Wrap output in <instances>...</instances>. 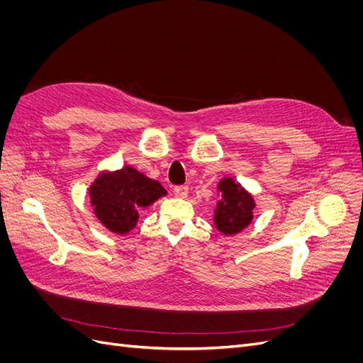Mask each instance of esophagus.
I'll return each mask as SVG.
<instances>
[{"label":"esophagus","instance_id":"obj_1","mask_svg":"<svg viewBox=\"0 0 363 363\" xmlns=\"http://www.w3.org/2000/svg\"><path fill=\"white\" fill-rule=\"evenodd\" d=\"M174 194H175V197H178V199H185L186 194H188V186H186V185L175 186V188H174Z\"/></svg>","mask_w":363,"mask_h":363}]
</instances>
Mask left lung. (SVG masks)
<instances>
[{"label": "left lung", "instance_id": "obj_1", "mask_svg": "<svg viewBox=\"0 0 363 363\" xmlns=\"http://www.w3.org/2000/svg\"><path fill=\"white\" fill-rule=\"evenodd\" d=\"M218 189L222 200L218 201L215 208V226L223 235H235L252 223L256 206L255 199L241 184L230 177L219 181Z\"/></svg>", "mask_w": 363, "mask_h": 363}]
</instances>
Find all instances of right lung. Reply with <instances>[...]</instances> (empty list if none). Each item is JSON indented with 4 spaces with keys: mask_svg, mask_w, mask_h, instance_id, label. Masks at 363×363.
I'll use <instances>...</instances> for the list:
<instances>
[{
    "mask_svg": "<svg viewBox=\"0 0 363 363\" xmlns=\"http://www.w3.org/2000/svg\"><path fill=\"white\" fill-rule=\"evenodd\" d=\"M163 196L166 189L159 181L150 179L130 166L113 172L104 170L89 186L94 215L108 231L119 235L132 231L141 208Z\"/></svg>",
    "mask_w": 363,
    "mask_h": 363,
    "instance_id": "add662e5",
    "label": "right lung"
}]
</instances>
